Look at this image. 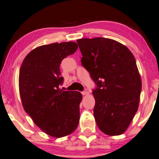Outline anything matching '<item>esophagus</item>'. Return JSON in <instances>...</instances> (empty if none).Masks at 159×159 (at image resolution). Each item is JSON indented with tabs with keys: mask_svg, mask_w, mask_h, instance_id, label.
Masks as SVG:
<instances>
[{
	"mask_svg": "<svg viewBox=\"0 0 159 159\" xmlns=\"http://www.w3.org/2000/svg\"><path fill=\"white\" fill-rule=\"evenodd\" d=\"M82 94L83 95V96H85V95H88V94H89V93H88V91H82Z\"/></svg>",
	"mask_w": 159,
	"mask_h": 159,
	"instance_id": "esophagus-1",
	"label": "esophagus"
}]
</instances>
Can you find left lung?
Segmentation results:
<instances>
[{"mask_svg": "<svg viewBox=\"0 0 159 159\" xmlns=\"http://www.w3.org/2000/svg\"><path fill=\"white\" fill-rule=\"evenodd\" d=\"M77 42L82 65L96 84L92 93L98 127L107 135L122 134L138 110L142 90L134 57L113 39L97 37Z\"/></svg>", "mask_w": 159, "mask_h": 159, "instance_id": "8db88e82", "label": "left lung"}]
</instances>
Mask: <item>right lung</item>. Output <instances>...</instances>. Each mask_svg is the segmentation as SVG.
Masks as SVG:
<instances>
[{
  "label": "right lung",
  "mask_w": 159,
  "mask_h": 159,
  "mask_svg": "<svg viewBox=\"0 0 159 159\" xmlns=\"http://www.w3.org/2000/svg\"><path fill=\"white\" fill-rule=\"evenodd\" d=\"M78 48L74 42L53 43L33 49L20 69L22 106L37 126L51 137H63L77 129L81 93L64 91L60 65Z\"/></svg>",
  "instance_id": "add662e5"
}]
</instances>
